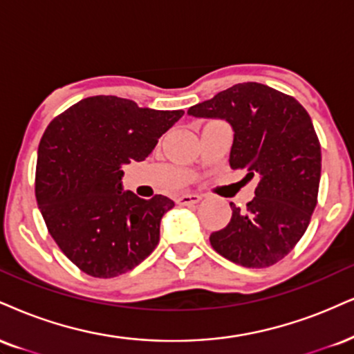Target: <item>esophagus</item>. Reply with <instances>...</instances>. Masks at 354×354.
<instances>
[{"instance_id":"34e87169","label":"esophagus","mask_w":354,"mask_h":354,"mask_svg":"<svg viewBox=\"0 0 354 354\" xmlns=\"http://www.w3.org/2000/svg\"><path fill=\"white\" fill-rule=\"evenodd\" d=\"M201 201V196L196 193H188V194H181L180 198L176 199V204L180 206H191V204H196Z\"/></svg>"}]
</instances>
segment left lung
<instances>
[{
  "mask_svg": "<svg viewBox=\"0 0 354 354\" xmlns=\"http://www.w3.org/2000/svg\"><path fill=\"white\" fill-rule=\"evenodd\" d=\"M196 118H221L232 127V169L257 178L247 209L231 203L232 218L212 232L216 252L252 269L282 261L301 239L317 206L322 148L306 110L269 85L244 82L188 110Z\"/></svg>",
  "mask_w": 354,
  "mask_h": 354,
  "instance_id": "obj_1",
  "label": "left lung"
}]
</instances>
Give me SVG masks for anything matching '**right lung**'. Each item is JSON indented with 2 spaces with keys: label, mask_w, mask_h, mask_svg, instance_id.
<instances>
[{
  "label": "right lung",
  "mask_w": 354,
  "mask_h": 354,
  "mask_svg": "<svg viewBox=\"0 0 354 354\" xmlns=\"http://www.w3.org/2000/svg\"><path fill=\"white\" fill-rule=\"evenodd\" d=\"M183 115L95 95L46 129L37 150V206L55 244L85 274H125L158 245L161 218L174 203L123 191L122 166L147 158Z\"/></svg>",
  "instance_id": "right-lung-1"
}]
</instances>
